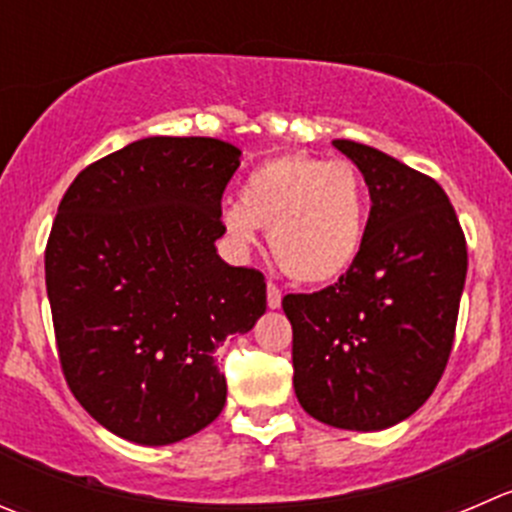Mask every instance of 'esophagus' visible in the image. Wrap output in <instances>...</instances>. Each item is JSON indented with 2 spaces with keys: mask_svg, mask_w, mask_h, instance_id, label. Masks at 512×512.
Masks as SVG:
<instances>
[{
  "mask_svg": "<svg viewBox=\"0 0 512 512\" xmlns=\"http://www.w3.org/2000/svg\"><path fill=\"white\" fill-rule=\"evenodd\" d=\"M267 305H270V310H277L282 305V292L272 282H267Z\"/></svg>",
  "mask_w": 512,
  "mask_h": 512,
  "instance_id": "1",
  "label": "esophagus"
}]
</instances>
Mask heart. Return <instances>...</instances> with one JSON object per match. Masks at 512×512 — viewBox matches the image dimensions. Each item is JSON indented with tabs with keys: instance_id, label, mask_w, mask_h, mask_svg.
I'll return each mask as SVG.
<instances>
[{
	"instance_id": "heart-1",
	"label": "heart",
	"mask_w": 512,
	"mask_h": 512,
	"mask_svg": "<svg viewBox=\"0 0 512 512\" xmlns=\"http://www.w3.org/2000/svg\"><path fill=\"white\" fill-rule=\"evenodd\" d=\"M222 227L240 250L270 230L277 265L305 285L345 275L360 257L367 230V195L350 162L280 155L242 182L240 202L222 210Z\"/></svg>"
}]
</instances>
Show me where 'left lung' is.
Masks as SVG:
<instances>
[{
    "mask_svg": "<svg viewBox=\"0 0 512 512\" xmlns=\"http://www.w3.org/2000/svg\"><path fill=\"white\" fill-rule=\"evenodd\" d=\"M370 192L355 265L312 295H285L295 395L342 430H385L433 395L458 322L468 247L443 187L395 157L332 140Z\"/></svg>",
    "mask_w": 512,
    "mask_h": 512,
    "instance_id": "1",
    "label": "left lung"
}]
</instances>
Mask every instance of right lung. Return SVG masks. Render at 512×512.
Returning <instances> with one entry per match:
<instances>
[{
  "label": "right lung",
  "instance_id": "obj_1",
  "mask_svg": "<svg viewBox=\"0 0 512 512\" xmlns=\"http://www.w3.org/2000/svg\"><path fill=\"white\" fill-rule=\"evenodd\" d=\"M240 155L215 137H145L59 202L44 252L59 362L79 405L130 443L207 428L227 400L215 350L267 310L262 272L215 247Z\"/></svg>",
  "mask_w": 512,
  "mask_h": 512
}]
</instances>
